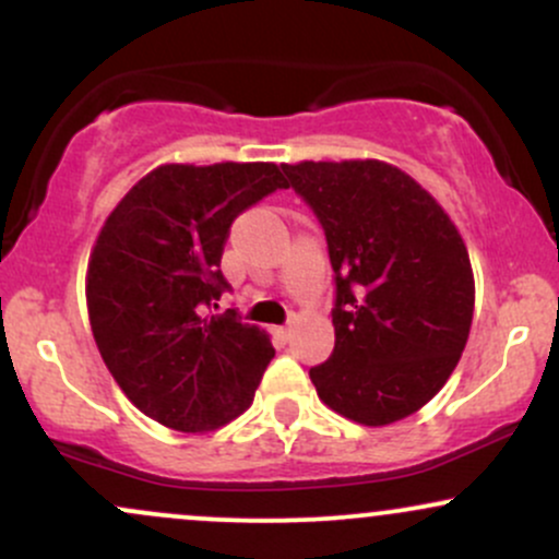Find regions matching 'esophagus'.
Returning <instances> with one entry per match:
<instances>
[{
	"instance_id": "obj_1",
	"label": "esophagus",
	"mask_w": 559,
	"mask_h": 559,
	"mask_svg": "<svg viewBox=\"0 0 559 559\" xmlns=\"http://www.w3.org/2000/svg\"><path fill=\"white\" fill-rule=\"evenodd\" d=\"M278 336H281V338H288V336H292V325H281V329H278Z\"/></svg>"
}]
</instances>
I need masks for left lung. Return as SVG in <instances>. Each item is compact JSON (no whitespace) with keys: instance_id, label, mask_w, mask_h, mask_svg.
I'll list each match as a JSON object with an SVG mask.
<instances>
[{"instance_id":"obj_1","label":"left lung","mask_w":559,"mask_h":559,"mask_svg":"<svg viewBox=\"0 0 559 559\" xmlns=\"http://www.w3.org/2000/svg\"><path fill=\"white\" fill-rule=\"evenodd\" d=\"M318 215L336 275V344L310 368L333 413L389 426L431 402L457 368L476 281L457 226L381 159L281 165Z\"/></svg>"}]
</instances>
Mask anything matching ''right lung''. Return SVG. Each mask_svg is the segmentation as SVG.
Masks as SVG:
<instances>
[{"label":"right lung","instance_id":"add662e5","mask_svg":"<svg viewBox=\"0 0 559 559\" xmlns=\"http://www.w3.org/2000/svg\"><path fill=\"white\" fill-rule=\"evenodd\" d=\"M275 189L273 163L159 165L102 226L88 258L94 342L118 386L144 415L183 433L213 431L254 400L275 349L236 310L207 316L230 223ZM217 307V305H215Z\"/></svg>","mask_w":559,"mask_h":559}]
</instances>
